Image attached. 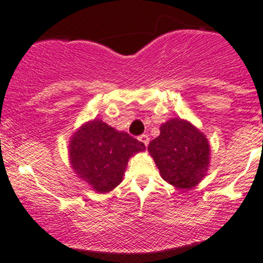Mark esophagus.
Here are the masks:
<instances>
[{"mask_svg": "<svg viewBox=\"0 0 263 263\" xmlns=\"http://www.w3.org/2000/svg\"><path fill=\"white\" fill-rule=\"evenodd\" d=\"M139 140H140L141 142H142L145 146H147L148 142H150V139H148V136H147V135H146V134L141 135V136L139 137Z\"/></svg>", "mask_w": 263, "mask_h": 263, "instance_id": "1", "label": "esophagus"}]
</instances>
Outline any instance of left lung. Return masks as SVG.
I'll return each instance as SVG.
<instances>
[{"label":"left lung","mask_w":263,"mask_h":263,"mask_svg":"<svg viewBox=\"0 0 263 263\" xmlns=\"http://www.w3.org/2000/svg\"><path fill=\"white\" fill-rule=\"evenodd\" d=\"M148 151L162 179L179 189L197 185L208 170V140L180 118H173L160 127V136L151 141Z\"/></svg>","instance_id":"1"}]
</instances>
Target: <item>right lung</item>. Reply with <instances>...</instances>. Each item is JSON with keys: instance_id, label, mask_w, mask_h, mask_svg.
<instances>
[{"instance_id": "1", "label": "right lung", "mask_w": 263, "mask_h": 263, "mask_svg": "<svg viewBox=\"0 0 263 263\" xmlns=\"http://www.w3.org/2000/svg\"><path fill=\"white\" fill-rule=\"evenodd\" d=\"M70 162L96 192L108 193L121 181L128 159L145 145L99 120L84 124L70 141Z\"/></svg>"}]
</instances>
